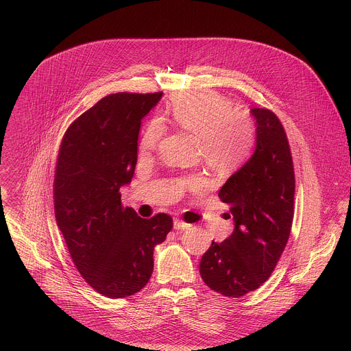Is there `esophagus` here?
Returning a JSON list of instances; mask_svg holds the SVG:
<instances>
[{
	"label": "esophagus",
	"mask_w": 351,
	"mask_h": 351,
	"mask_svg": "<svg viewBox=\"0 0 351 351\" xmlns=\"http://www.w3.org/2000/svg\"><path fill=\"white\" fill-rule=\"evenodd\" d=\"M189 227H191V224L185 223L184 220H181V219H174V228H176V230H186V228H189Z\"/></svg>",
	"instance_id": "esophagus-1"
}]
</instances>
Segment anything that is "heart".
<instances>
[{"label":"heart","mask_w":351,"mask_h":351,"mask_svg":"<svg viewBox=\"0 0 351 351\" xmlns=\"http://www.w3.org/2000/svg\"><path fill=\"white\" fill-rule=\"evenodd\" d=\"M165 119L201 138L204 160L215 169L241 165L254 145V127L249 116L234 110L232 102L216 92H193L177 97ZM162 135V124L158 120L151 121L142 135L141 152L146 155L155 150ZM182 184L192 189H200L205 181L200 177H192L184 180Z\"/></svg>","instance_id":"b5f03b06"}]
</instances>
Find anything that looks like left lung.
I'll list each match as a JSON object with an SVG mask.
<instances>
[{
  "label": "left lung",
  "instance_id": "left-lung-1",
  "mask_svg": "<svg viewBox=\"0 0 351 351\" xmlns=\"http://www.w3.org/2000/svg\"><path fill=\"white\" fill-rule=\"evenodd\" d=\"M255 150L219 192L230 205L234 232L212 242L200 262L202 281L226 298L259 288L285 249L295 201V170L285 130L269 109L252 108Z\"/></svg>",
  "mask_w": 351,
  "mask_h": 351
}]
</instances>
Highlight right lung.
<instances>
[{"instance_id":"obj_1","label":"right lung","mask_w":351,"mask_h":351,"mask_svg":"<svg viewBox=\"0 0 351 351\" xmlns=\"http://www.w3.org/2000/svg\"><path fill=\"white\" fill-rule=\"evenodd\" d=\"M162 93H114L75 119L63 135L53 178L56 224L84 280L102 296L138 293L154 270V247L173 228L121 205L138 160L142 119Z\"/></svg>"}]
</instances>
